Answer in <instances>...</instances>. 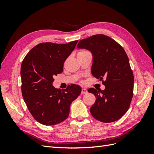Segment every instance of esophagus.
I'll return each instance as SVG.
<instances>
[{
  "label": "esophagus",
  "instance_id": "1",
  "mask_svg": "<svg viewBox=\"0 0 154 154\" xmlns=\"http://www.w3.org/2000/svg\"><path fill=\"white\" fill-rule=\"evenodd\" d=\"M87 92H88V91L87 89H85V88H82V94H87Z\"/></svg>",
  "mask_w": 154,
  "mask_h": 154
}]
</instances>
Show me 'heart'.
<instances>
[{
  "mask_svg": "<svg viewBox=\"0 0 154 154\" xmlns=\"http://www.w3.org/2000/svg\"><path fill=\"white\" fill-rule=\"evenodd\" d=\"M87 51H80V52H79L78 53V54H83V53H86Z\"/></svg>",
  "mask_w": 154,
  "mask_h": 154,
  "instance_id": "1",
  "label": "heart"
}]
</instances>
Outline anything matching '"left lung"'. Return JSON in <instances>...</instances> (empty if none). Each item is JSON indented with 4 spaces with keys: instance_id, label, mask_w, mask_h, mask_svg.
Listing matches in <instances>:
<instances>
[{
    "instance_id": "left-lung-1",
    "label": "left lung",
    "mask_w": 154,
    "mask_h": 154,
    "mask_svg": "<svg viewBox=\"0 0 154 154\" xmlns=\"http://www.w3.org/2000/svg\"><path fill=\"white\" fill-rule=\"evenodd\" d=\"M77 48L91 51V72L105 86L103 91L88 90L96 97L90 109L92 116L103 123L118 121L127 112L133 96L134 78L127 53L114 40L100 34L80 40Z\"/></svg>"
}]
</instances>
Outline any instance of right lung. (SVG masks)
<instances>
[{"label": "right lung", "mask_w": 154, "mask_h": 154, "mask_svg": "<svg viewBox=\"0 0 154 154\" xmlns=\"http://www.w3.org/2000/svg\"><path fill=\"white\" fill-rule=\"evenodd\" d=\"M77 42L41 43L23 60L20 69L23 98L32 117L44 125L66 120L71 103L80 94L82 88L78 85L72 84L63 91L53 86V77L62 72L63 63Z\"/></svg>", "instance_id": "right-lung-1"}]
</instances>
